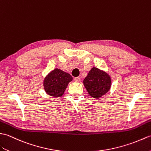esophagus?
I'll return each instance as SVG.
<instances>
[{"instance_id":"34e87169","label":"esophagus","mask_w":151,"mask_h":151,"mask_svg":"<svg viewBox=\"0 0 151 151\" xmlns=\"http://www.w3.org/2000/svg\"><path fill=\"white\" fill-rule=\"evenodd\" d=\"M74 80H75V81H76V82H79L80 81H81V78H79V77H77V78H76L74 79Z\"/></svg>"}]
</instances>
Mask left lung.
<instances>
[{"label":"left lung","instance_id":"8db88e82","mask_svg":"<svg viewBox=\"0 0 151 151\" xmlns=\"http://www.w3.org/2000/svg\"><path fill=\"white\" fill-rule=\"evenodd\" d=\"M111 78L106 72L96 67L90 70L83 81V84L90 96L99 99L109 91Z\"/></svg>","mask_w":151,"mask_h":151}]
</instances>
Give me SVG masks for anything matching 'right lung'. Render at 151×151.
Segmentation results:
<instances>
[{
  "mask_svg": "<svg viewBox=\"0 0 151 151\" xmlns=\"http://www.w3.org/2000/svg\"><path fill=\"white\" fill-rule=\"evenodd\" d=\"M72 79V77L69 73L55 68L46 76L43 86L47 94L56 98L64 93L68 83Z\"/></svg>",
  "mask_w": 151,
  "mask_h": 151,
  "instance_id": "obj_1",
  "label": "right lung"
}]
</instances>
